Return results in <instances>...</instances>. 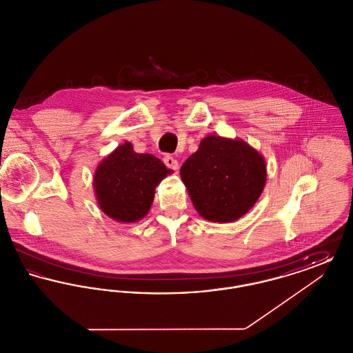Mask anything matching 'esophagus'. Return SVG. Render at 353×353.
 <instances>
[{"label":"esophagus","mask_w":353,"mask_h":353,"mask_svg":"<svg viewBox=\"0 0 353 353\" xmlns=\"http://www.w3.org/2000/svg\"><path fill=\"white\" fill-rule=\"evenodd\" d=\"M164 164H165L169 169L179 170V161H177L173 156H170V154L164 156Z\"/></svg>","instance_id":"34e87169"}]
</instances>
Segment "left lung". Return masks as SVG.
I'll list each match as a JSON object with an SVG mask.
<instances>
[{"mask_svg":"<svg viewBox=\"0 0 353 353\" xmlns=\"http://www.w3.org/2000/svg\"><path fill=\"white\" fill-rule=\"evenodd\" d=\"M193 206L212 222H232L246 214L266 184L263 156L241 139L203 137L180 170Z\"/></svg>","mask_w":353,"mask_h":353,"instance_id":"obj_1","label":"left lung"}]
</instances>
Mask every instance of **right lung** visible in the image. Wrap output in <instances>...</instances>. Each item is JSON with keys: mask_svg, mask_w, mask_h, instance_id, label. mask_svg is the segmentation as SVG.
<instances>
[{"mask_svg": "<svg viewBox=\"0 0 353 353\" xmlns=\"http://www.w3.org/2000/svg\"><path fill=\"white\" fill-rule=\"evenodd\" d=\"M170 169L150 153H137L131 143L119 145L95 170L94 189L104 214L119 222H136L151 209L154 188Z\"/></svg>", "mask_w": 353, "mask_h": 353, "instance_id": "obj_1", "label": "right lung"}]
</instances>
